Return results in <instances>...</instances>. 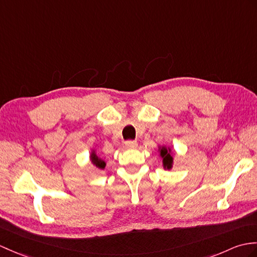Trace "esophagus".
Here are the masks:
<instances>
[{
	"label": "esophagus",
	"mask_w": 257,
	"mask_h": 257,
	"mask_svg": "<svg viewBox=\"0 0 257 257\" xmlns=\"http://www.w3.org/2000/svg\"><path fill=\"white\" fill-rule=\"evenodd\" d=\"M124 145H126L128 149H135L137 148V146H138V143H137V141H127Z\"/></svg>",
	"instance_id": "obj_1"
}]
</instances>
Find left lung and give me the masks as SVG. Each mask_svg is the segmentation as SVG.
I'll list each match as a JSON object with an SVG mask.
<instances>
[{
  "instance_id": "8db88e82",
  "label": "left lung",
  "mask_w": 257,
  "mask_h": 257,
  "mask_svg": "<svg viewBox=\"0 0 257 257\" xmlns=\"http://www.w3.org/2000/svg\"><path fill=\"white\" fill-rule=\"evenodd\" d=\"M158 152H159L160 158L162 159L163 169L171 171L173 169V165H174V160H175L174 152H173L172 148L166 147V146H159Z\"/></svg>"
}]
</instances>
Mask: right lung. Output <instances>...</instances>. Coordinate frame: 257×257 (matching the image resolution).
<instances>
[{
    "label": "right lung",
    "mask_w": 257,
    "mask_h": 257,
    "mask_svg": "<svg viewBox=\"0 0 257 257\" xmlns=\"http://www.w3.org/2000/svg\"><path fill=\"white\" fill-rule=\"evenodd\" d=\"M89 161H91V163L98 170H104L106 168L105 160L101 159L97 154V152L94 150V149H92L91 150V154H89Z\"/></svg>",
    "instance_id": "right-lung-1"
}]
</instances>
